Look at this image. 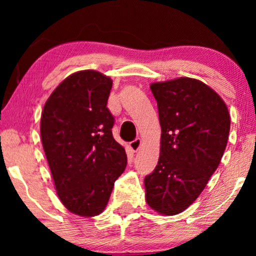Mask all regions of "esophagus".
Segmentation results:
<instances>
[{"mask_svg":"<svg viewBox=\"0 0 256 256\" xmlns=\"http://www.w3.org/2000/svg\"><path fill=\"white\" fill-rule=\"evenodd\" d=\"M141 144H142L141 138H136V140H134V141H132L130 143H129V148H130L134 152H136L138 150H140V148H141Z\"/></svg>","mask_w":256,"mask_h":256,"instance_id":"34e87169","label":"esophagus"}]
</instances>
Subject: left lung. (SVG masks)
<instances>
[{
	"label": "left lung",
	"instance_id": "1",
	"mask_svg": "<svg viewBox=\"0 0 256 256\" xmlns=\"http://www.w3.org/2000/svg\"><path fill=\"white\" fill-rule=\"evenodd\" d=\"M157 101L160 152L144 178L146 202L163 216L186 210L218 168L230 135L224 100L200 80L182 76L150 85Z\"/></svg>",
	"mask_w": 256,
	"mask_h": 256
}]
</instances>
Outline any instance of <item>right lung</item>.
Masks as SVG:
<instances>
[{
    "label": "right lung",
    "mask_w": 256,
    "mask_h": 256,
    "mask_svg": "<svg viewBox=\"0 0 256 256\" xmlns=\"http://www.w3.org/2000/svg\"><path fill=\"white\" fill-rule=\"evenodd\" d=\"M112 85L98 71L76 72L59 84L42 112V143L57 194L78 216L104 211L127 166L124 148L112 134Z\"/></svg>",
    "instance_id": "right-lung-1"
}]
</instances>
